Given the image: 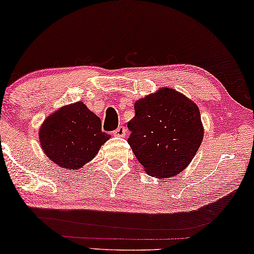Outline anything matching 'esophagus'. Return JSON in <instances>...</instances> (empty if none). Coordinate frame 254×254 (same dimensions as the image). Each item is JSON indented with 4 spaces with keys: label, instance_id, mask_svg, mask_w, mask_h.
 Listing matches in <instances>:
<instances>
[{
    "label": "esophagus",
    "instance_id": "34e87169",
    "mask_svg": "<svg viewBox=\"0 0 254 254\" xmlns=\"http://www.w3.org/2000/svg\"><path fill=\"white\" fill-rule=\"evenodd\" d=\"M113 135L114 136H119V137L126 136V128H125L124 126H119L116 130L113 131Z\"/></svg>",
    "mask_w": 254,
    "mask_h": 254
}]
</instances>
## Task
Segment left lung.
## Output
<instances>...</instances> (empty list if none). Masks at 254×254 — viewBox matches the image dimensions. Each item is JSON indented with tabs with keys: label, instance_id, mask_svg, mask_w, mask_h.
<instances>
[{
	"label": "left lung",
	"instance_id": "obj_1",
	"mask_svg": "<svg viewBox=\"0 0 254 254\" xmlns=\"http://www.w3.org/2000/svg\"><path fill=\"white\" fill-rule=\"evenodd\" d=\"M128 137L149 176L169 178L187 168L203 137L196 104L176 90L159 89L135 103Z\"/></svg>",
	"mask_w": 254,
	"mask_h": 254
}]
</instances>
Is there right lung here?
<instances>
[{
	"label": "right lung",
	"mask_w": 254,
	"mask_h": 254,
	"mask_svg": "<svg viewBox=\"0 0 254 254\" xmlns=\"http://www.w3.org/2000/svg\"><path fill=\"white\" fill-rule=\"evenodd\" d=\"M111 135L82 102L65 105L46 118L39 130L45 155L60 168L77 170L91 161Z\"/></svg>",
	"instance_id": "right-lung-1"
}]
</instances>
